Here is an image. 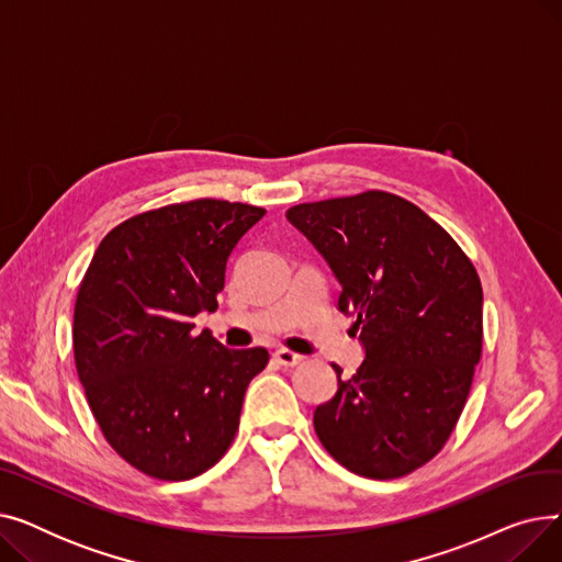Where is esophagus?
<instances>
[{
    "mask_svg": "<svg viewBox=\"0 0 562 562\" xmlns=\"http://www.w3.org/2000/svg\"><path fill=\"white\" fill-rule=\"evenodd\" d=\"M276 362L280 364V367H284V369H291V367H299L305 358L303 356H299V352H293V350H286V348H280V350H276Z\"/></svg>",
    "mask_w": 562,
    "mask_h": 562,
    "instance_id": "esophagus-1",
    "label": "esophagus"
}]
</instances>
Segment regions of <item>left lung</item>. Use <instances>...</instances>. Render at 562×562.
<instances>
[{"label":"left lung","mask_w":562,"mask_h":562,"mask_svg":"<svg viewBox=\"0 0 562 562\" xmlns=\"http://www.w3.org/2000/svg\"><path fill=\"white\" fill-rule=\"evenodd\" d=\"M286 221L328 261L364 360L314 409L326 451L352 474L398 479L453 432L483 348L474 263L417 204L385 191L296 204Z\"/></svg>","instance_id":"8db88e82"}]
</instances>
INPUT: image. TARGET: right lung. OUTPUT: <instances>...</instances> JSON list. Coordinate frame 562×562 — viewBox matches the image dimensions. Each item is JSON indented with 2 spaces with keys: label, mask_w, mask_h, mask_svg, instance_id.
I'll return each instance as SVG.
<instances>
[{
  "label": "right lung",
  "mask_w": 562,
  "mask_h": 562,
  "mask_svg": "<svg viewBox=\"0 0 562 562\" xmlns=\"http://www.w3.org/2000/svg\"><path fill=\"white\" fill-rule=\"evenodd\" d=\"M266 210L193 200L138 214L98 246L75 303V364L113 451L143 474L189 481L239 428L266 348L229 350L193 333L214 312L227 259Z\"/></svg>",
  "instance_id": "add662e5"
}]
</instances>
